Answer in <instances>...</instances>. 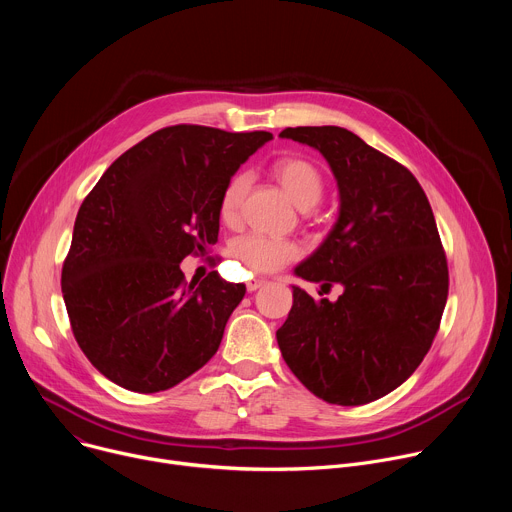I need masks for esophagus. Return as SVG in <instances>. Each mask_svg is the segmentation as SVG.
I'll return each instance as SVG.
<instances>
[{
  "mask_svg": "<svg viewBox=\"0 0 512 512\" xmlns=\"http://www.w3.org/2000/svg\"><path fill=\"white\" fill-rule=\"evenodd\" d=\"M267 281H263V279H249L247 281V291H257L259 287H263Z\"/></svg>",
  "mask_w": 512,
  "mask_h": 512,
  "instance_id": "34e87169",
  "label": "esophagus"
}]
</instances>
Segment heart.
Returning <instances> with one entry per match:
<instances>
[{"instance_id": "obj_1", "label": "heart", "mask_w": 512, "mask_h": 512, "mask_svg": "<svg viewBox=\"0 0 512 512\" xmlns=\"http://www.w3.org/2000/svg\"><path fill=\"white\" fill-rule=\"evenodd\" d=\"M273 176L283 190L302 210L314 208L324 196V176L320 168L306 158H281L273 164ZM249 174L237 172L229 178L218 200V214L227 225H235L245 194L249 190ZM235 257L245 265L249 273L267 275L275 273L287 263L300 257V247L291 241L269 239L263 235H247L235 243Z\"/></svg>"}]
</instances>
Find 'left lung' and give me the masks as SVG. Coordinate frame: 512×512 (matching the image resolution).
Listing matches in <instances>:
<instances>
[{
  "label": "left lung",
  "instance_id": "left-lung-1",
  "mask_svg": "<svg viewBox=\"0 0 512 512\" xmlns=\"http://www.w3.org/2000/svg\"><path fill=\"white\" fill-rule=\"evenodd\" d=\"M279 135L316 148L340 192L336 225L296 275L344 287L330 302L294 285L281 356L316 397L371 403L413 375L440 330L450 275L429 200L405 166L344 127Z\"/></svg>",
  "mask_w": 512,
  "mask_h": 512
}]
</instances>
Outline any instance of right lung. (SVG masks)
Here are the masks:
<instances>
[{
    "mask_svg": "<svg viewBox=\"0 0 512 512\" xmlns=\"http://www.w3.org/2000/svg\"><path fill=\"white\" fill-rule=\"evenodd\" d=\"M271 137L164 127L119 156L83 200L62 296L81 350L115 385L166 391L221 346L245 285L216 271L188 283L180 263L216 243L225 184Z\"/></svg>",
    "mask_w": 512,
    "mask_h": 512,
    "instance_id": "right-lung-1",
    "label": "right lung"
}]
</instances>
